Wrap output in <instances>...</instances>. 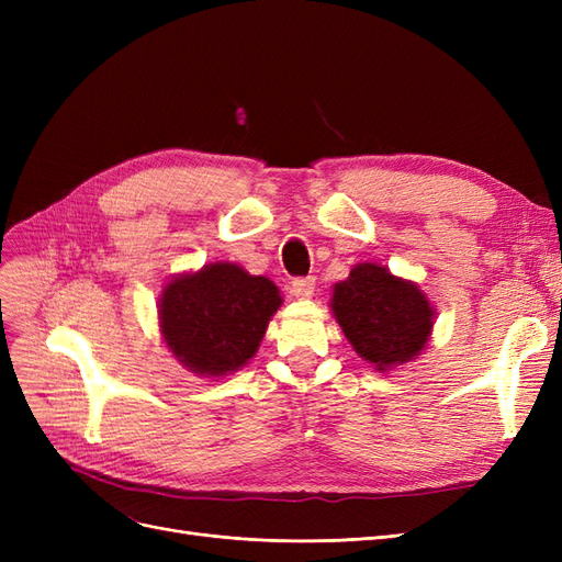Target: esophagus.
I'll return each instance as SVG.
<instances>
[{
	"mask_svg": "<svg viewBox=\"0 0 562 562\" xmlns=\"http://www.w3.org/2000/svg\"><path fill=\"white\" fill-rule=\"evenodd\" d=\"M314 285H316V279H314V277H304V279H295V281H293L291 291H293L295 297L307 300V297L314 295Z\"/></svg>",
	"mask_w": 562,
	"mask_h": 562,
	"instance_id": "34e87169",
	"label": "esophagus"
}]
</instances>
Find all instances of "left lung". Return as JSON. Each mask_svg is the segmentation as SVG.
<instances>
[{
	"label": "left lung",
	"mask_w": 562,
	"mask_h": 562,
	"mask_svg": "<svg viewBox=\"0 0 562 562\" xmlns=\"http://www.w3.org/2000/svg\"><path fill=\"white\" fill-rule=\"evenodd\" d=\"M330 307L353 351L380 372L419 356L436 318L417 283L375 262L356 265L335 283Z\"/></svg>",
	"instance_id": "obj_1"
}]
</instances>
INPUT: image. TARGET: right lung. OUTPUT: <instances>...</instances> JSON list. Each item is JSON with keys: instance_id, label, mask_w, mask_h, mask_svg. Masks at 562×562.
I'll return each mask as SVG.
<instances>
[{"instance_id": "add662e5", "label": "right lung", "mask_w": 562, "mask_h": 562, "mask_svg": "<svg viewBox=\"0 0 562 562\" xmlns=\"http://www.w3.org/2000/svg\"><path fill=\"white\" fill-rule=\"evenodd\" d=\"M281 302L269 279L234 262H213L164 285L159 328L187 370L223 378L252 359Z\"/></svg>"}]
</instances>
